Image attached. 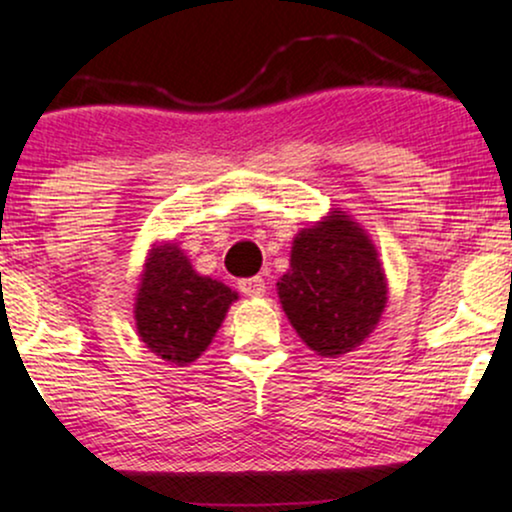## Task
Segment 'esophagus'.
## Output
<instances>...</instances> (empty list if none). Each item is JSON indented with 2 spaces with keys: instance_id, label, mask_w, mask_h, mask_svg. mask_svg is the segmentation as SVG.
<instances>
[{
  "instance_id": "1",
  "label": "esophagus",
  "mask_w": 512,
  "mask_h": 512,
  "mask_svg": "<svg viewBox=\"0 0 512 512\" xmlns=\"http://www.w3.org/2000/svg\"><path fill=\"white\" fill-rule=\"evenodd\" d=\"M238 289L250 298H262L264 291H267V284H264L262 276H252V279H243L238 284Z\"/></svg>"
}]
</instances>
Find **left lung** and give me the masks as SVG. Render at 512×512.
I'll return each mask as SVG.
<instances>
[{
	"instance_id": "obj_1",
	"label": "left lung",
	"mask_w": 512,
	"mask_h": 512,
	"mask_svg": "<svg viewBox=\"0 0 512 512\" xmlns=\"http://www.w3.org/2000/svg\"><path fill=\"white\" fill-rule=\"evenodd\" d=\"M289 264L276 293L305 346L337 358L366 342L387 305L385 269L366 228L332 209L296 233Z\"/></svg>"
}]
</instances>
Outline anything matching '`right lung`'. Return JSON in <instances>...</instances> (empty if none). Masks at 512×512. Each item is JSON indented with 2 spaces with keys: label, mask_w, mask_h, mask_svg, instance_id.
<instances>
[{
  "label": "right lung",
  "mask_w": 512,
  "mask_h": 512,
  "mask_svg": "<svg viewBox=\"0 0 512 512\" xmlns=\"http://www.w3.org/2000/svg\"><path fill=\"white\" fill-rule=\"evenodd\" d=\"M238 293L195 272L175 240L154 243L139 274L134 322L146 349L175 366L207 351Z\"/></svg>",
  "instance_id": "1"
}]
</instances>
